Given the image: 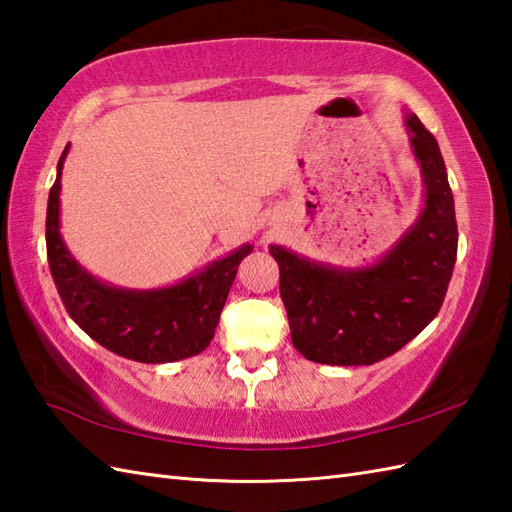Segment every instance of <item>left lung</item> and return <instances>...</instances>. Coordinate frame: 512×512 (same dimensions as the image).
<instances>
[{
    "instance_id": "obj_1",
    "label": "left lung",
    "mask_w": 512,
    "mask_h": 512,
    "mask_svg": "<svg viewBox=\"0 0 512 512\" xmlns=\"http://www.w3.org/2000/svg\"><path fill=\"white\" fill-rule=\"evenodd\" d=\"M422 176L418 217L385 255L365 266H334L270 244L290 336L321 365H374L436 319L458 255V224L438 140L402 112Z\"/></svg>"
}]
</instances>
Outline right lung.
<instances>
[{
    "label": "right lung",
    "mask_w": 512,
    "mask_h": 512,
    "mask_svg": "<svg viewBox=\"0 0 512 512\" xmlns=\"http://www.w3.org/2000/svg\"><path fill=\"white\" fill-rule=\"evenodd\" d=\"M65 145L48 195V264L65 310L79 328L107 350L138 363H173L195 356L211 343L237 266L253 253L244 244L206 264L198 273L162 288H123L92 275L61 235V173Z\"/></svg>",
    "instance_id": "obj_1"
}]
</instances>
